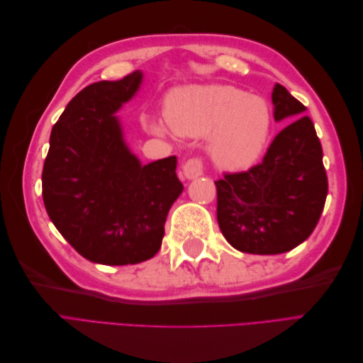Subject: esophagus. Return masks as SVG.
Wrapping results in <instances>:
<instances>
[{"label": "esophagus", "instance_id": "obj_1", "mask_svg": "<svg viewBox=\"0 0 363 363\" xmlns=\"http://www.w3.org/2000/svg\"><path fill=\"white\" fill-rule=\"evenodd\" d=\"M203 169H204V162L201 157H192L183 164L184 177L189 180L200 177V175L203 174Z\"/></svg>", "mask_w": 363, "mask_h": 363}]
</instances>
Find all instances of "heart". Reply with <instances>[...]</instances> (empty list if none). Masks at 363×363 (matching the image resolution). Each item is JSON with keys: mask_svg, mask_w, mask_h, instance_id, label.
<instances>
[{"mask_svg": "<svg viewBox=\"0 0 363 363\" xmlns=\"http://www.w3.org/2000/svg\"><path fill=\"white\" fill-rule=\"evenodd\" d=\"M169 127L184 136L211 134L208 150L218 167L245 169L265 150L271 133V111L260 96L233 86H189L174 91L164 104ZM163 133L167 127L151 123Z\"/></svg>", "mask_w": 363, "mask_h": 363, "instance_id": "heart-1", "label": "heart"}]
</instances>
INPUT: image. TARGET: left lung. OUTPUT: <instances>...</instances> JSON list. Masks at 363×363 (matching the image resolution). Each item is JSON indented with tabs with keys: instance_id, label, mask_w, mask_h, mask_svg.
<instances>
[{
	"instance_id": "8db88e82",
	"label": "left lung",
	"mask_w": 363,
	"mask_h": 363,
	"mask_svg": "<svg viewBox=\"0 0 363 363\" xmlns=\"http://www.w3.org/2000/svg\"><path fill=\"white\" fill-rule=\"evenodd\" d=\"M274 118L306 111L284 86L272 89ZM216 218L228 244L251 255H280L316 227L328 191L323 147L309 116L295 118L274 138L263 160L215 182Z\"/></svg>"
}]
</instances>
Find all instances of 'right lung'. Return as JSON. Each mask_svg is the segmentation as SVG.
<instances>
[{
  "label": "right lung",
  "instance_id": "right-lung-1",
  "mask_svg": "<svg viewBox=\"0 0 363 363\" xmlns=\"http://www.w3.org/2000/svg\"><path fill=\"white\" fill-rule=\"evenodd\" d=\"M142 72L86 86L54 124L42 171L47 213L77 252L103 265H133L159 251L164 221L183 192L169 156L142 164L116 116Z\"/></svg>",
  "mask_w": 363,
  "mask_h": 363
}]
</instances>
